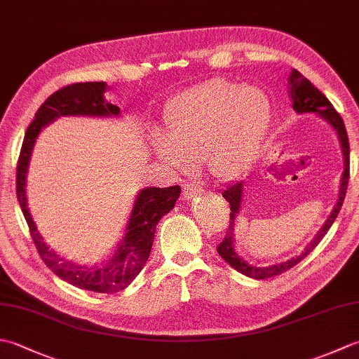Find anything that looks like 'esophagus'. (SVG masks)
I'll use <instances>...</instances> for the list:
<instances>
[{"instance_id": "obj_1", "label": "esophagus", "mask_w": 359, "mask_h": 359, "mask_svg": "<svg viewBox=\"0 0 359 359\" xmlns=\"http://www.w3.org/2000/svg\"><path fill=\"white\" fill-rule=\"evenodd\" d=\"M202 193H203L202 187L191 184V182H188V184L184 187V196L187 197V199H194V197L201 196Z\"/></svg>"}]
</instances>
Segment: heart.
I'll use <instances>...</instances> for the list:
<instances>
[{"instance_id":"heart-1","label":"heart","mask_w":359,"mask_h":359,"mask_svg":"<svg viewBox=\"0 0 359 359\" xmlns=\"http://www.w3.org/2000/svg\"><path fill=\"white\" fill-rule=\"evenodd\" d=\"M163 120L166 134H152L158 157L177 168L203 160L215 177H226L261 148L271 104L261 88L211 80L172 98Z\"/></svg>"}]
</instances>
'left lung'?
<instances>
[{"label":"left lung","instance_id":"1","mask_svg":"<svg viewBox=\"0 0 359 359\" xmlns=\"http://www.w3.org/2000/svg\"><path fill=\"white\" fill-rule=\"evenodd\" d=\"M288 94H290V100H292V106L294 112L297 114H316V116L321 117L329 123L334 133L338 135L339 140V147L342 152V162H344V171L341 174V185H339V194H338V201L334 203V207L330 212V216L327 217L324 225L321 226V230L316 233L309 245L304 250V253L288 259L285 262H279V264H273V265H255L247 262L238 251H236V219H238L241 208H242V197H243V180H236L233 184L226 185L222 189V196L226 199V202L230 203V225H228V231L225 234L224 241L217 245V253L224 261L233 266L236 271H239L242 274H245L248 278L253 279H266L271 276H276V274H280L287 271L288 269H292L297 262H301L304 257H306L311 250H313L324 236L329 231V228L337 219L338 212L342 207V202H344L346 191H347V185H348V172H350V147H348V139H347V131L344 126V121H342L339 114L334 111L332 103L327 100V97L321 93V90L316 89L311 83L304 77L301 72H297L296 69H292L288 75Z\"/></svg>","mask_w":359,"mask_h":359}]
</instances>
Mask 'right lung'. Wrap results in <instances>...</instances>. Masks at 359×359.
<instances>
[{
  "label": "right lung",
  "mask_w": 359,
  "mask_h": 359,
  "mask_svg": "<svg viewBox=\"0 0 359 359\" xmlns=\"http://www.w3.org/2000/svg\"><path fill=\"white\" fill-rule=\"evenodd\" d=\"M111 89L104 81L75 83L53 93L36 111L35 118L29 125L22 142L17 168V197L22 215L29 225L35 247L44 264L58 278L74 287L95 293H116L126 288L147 264L158 220L168 215L180 196V187L154 188L148 187L137 193L134 207L129 215L125 236L117 243L112 257L106 264L85 265L67 261L46 245L27 205V172L30 157L36 137L41 129L58 117H120V108L104 98Z\"/></svg>",
  "instance_id": "1"
}]
</instances>
